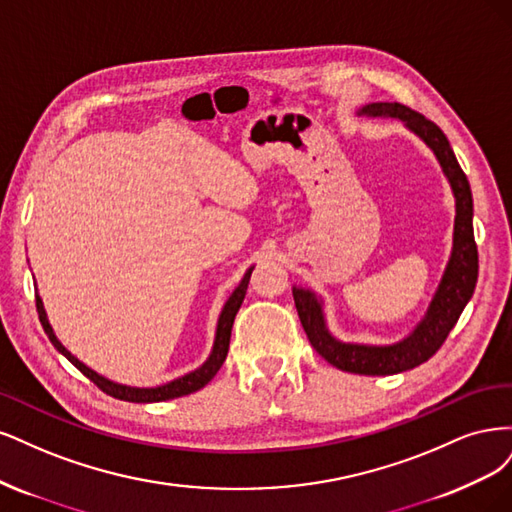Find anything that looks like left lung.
Instances as JSON below:
<instances>
[{"label":"left lung","instance_id":"left-lung-1","mask_svg":"<svg viewBox=\"0 0 512 512\" xmlns=\"http://www.w3.org/2000/svg\"><path fill=\"white\" fill-rule=\"evenodd\" d=\"M357 114L359 117L366 114V117L400 119L412 134H417L432 148L455 195L453 251L449 263L447 268H444L442 280L430 306H427L425 317L400 342L353 344L334 338L329 334L325 323L321 298H317L310 289L293 287V300L295 308H298L304 332L310 344L315 346V351L327 361V364L353 374L387 376L412 370L430 359L440 349L442 342L447 340L459 315L470 302L478 278V251L472 227L474 208L468 178L464 170L459 168L447 136L442 134V129L436 123L398 102L366 104L364 108L357 110Z\"/></svg>","mask_w":512,"mask_h":512}]
</instances>
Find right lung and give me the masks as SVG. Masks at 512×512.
<instances>
[{
	"label": "right lung",
	"mask_w": 512,
	"mask_h": 512,
	"mask_svg": "<svg viewBox=\"0 0 512 512\" xmlns=\"http://www.w3.org/2000/svg\"><path fill=\"white\" fill-rule=\"evenodd\" d=\"M253 266L246 270L244 278L240 280V285L234 289V293L229 295V300L225 302L221 315H219V323H217V334H214V344H212V353L210 357L204 361V364L185 374L180 378H174V381L166 383V385H159V387H129V385H121V383H112L110 378L97 374L95 370H91L89 366L82 364L80 359H76L65 346L59 342V338L55 336L51 323L46 319V310L44 304L40 300V295H36V308H38V317L40 323L44 327V332L48 336V340L53 342L55 349L63 355L68 357V361L85 374L89 381H93L97 387H100L104 393L112 395V398L117 400H125V402H136V404H151V402H163V400H174V398H183V395H189L193 391H200L202 387H206L214 374H217L223 366V361L227 357L229 351V338H232V325L236 319V312L240 310L242 302H244V295H246V287H249V278H251Z\"/></svg>",
	"instance_id": "add662e5"
}]
</instances>
